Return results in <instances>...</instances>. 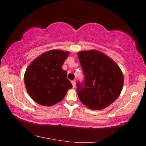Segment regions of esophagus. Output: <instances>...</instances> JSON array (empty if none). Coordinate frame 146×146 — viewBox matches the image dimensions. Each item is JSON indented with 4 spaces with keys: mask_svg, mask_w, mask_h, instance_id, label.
<instances>
[{
    "mask_svg": "<svg viewBox=\"0 0 146 146\" xmlns=\"http://www.w3.org/2000/svg\"><path fill=\"white\" fill-rule=\"evenodd\" d=\"M71 84H72V85H73V88H75V86H76V82H75V81H74V80L71 81Z\"/></svg>",
    "mask_w": 146,
    "mask_h": 146,
    "instance_id": "obj_1",
    "label": "esophagus"
}]
</instances>
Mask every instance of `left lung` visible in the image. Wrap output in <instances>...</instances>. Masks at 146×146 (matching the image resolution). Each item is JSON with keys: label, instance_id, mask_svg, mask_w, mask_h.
Listing matches in <instances>:
<instances>
[{"label": "left lung", "instance_id": "1", "mask_svg": "<svg viewBox=\"0 0 146 146\" xmlns=\"http://www.w3.org/2000/svg\"><path fill=\"white\" fill-rule=\"evenodd\" d=\"M77 55L85 76L82 86L77 83L79 99L93 110L108 107L122 90V70L110 56L96 49L80 51Z\"/></svg>", "mask_w": 146, "mask_h": 146}]
</instances>
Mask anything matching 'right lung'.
I'll use <instances>...</instances> for the list:
<instances>
[{"mask_svg":"<svg viewBox=\"0 0 146 146\" xmlns=\"http://www.w3.org/2000/svg\"><path fill=\"white\" fill-rule=\"evenodd\" d=\"M70 52L52 49L41 54L31 62L24 76L27 92L35 102L52 106L61 102L73 87L62 64Z\"/></svg>","mask_w":146,"mask_h":146,"instance_id":"1","label":"right lung"}]
</instances>
